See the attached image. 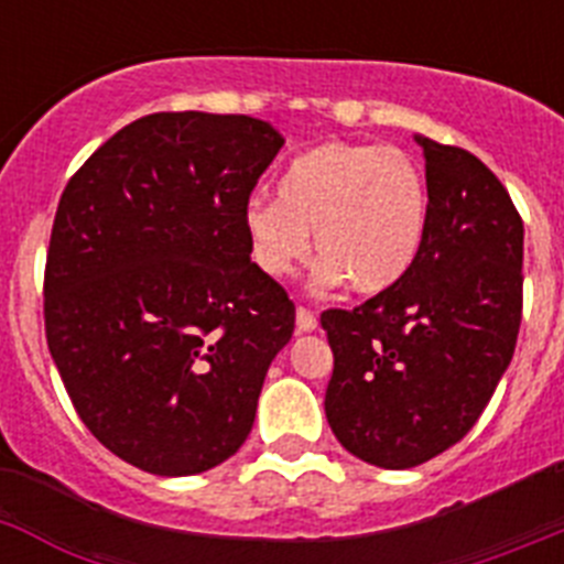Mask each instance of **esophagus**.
Instances as JSON below:
<instances>
[{
	"label": "esophagus",
	"mask_w": 564,
	"mask_h": 564,
	"mask_svg": "<svg viewBox=\"0 0 564 564\" xmlns=\"http://www.w3.org/2000/svg\"><path fill=\"white\" fill-rule=\"evenodd\" d=\"M316 325H318L316 313H313L311 307L299 305L296 307V330L299 333H313V330H316Z\"/></svg>",
	"instance_id": "esophagus-1"
}]
</instances>
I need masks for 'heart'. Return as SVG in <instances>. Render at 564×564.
<instances>
[{
	"mask_svg": "<svg viewBox=\"0 0 564 564\" xmlns=\"http://www.w3.org/2000/svg\"><path fill=\"white\" fill-rule=\"evenodd\" d=\"M430 223V186L412 154L376 143L327 141L299 154L279 181L276 200H251V257L285 276L311 251L318 282L356 293L387 291L410 271Z\"/></svg>",
	"mask_w": 564,
	"mask_h": 564,
	"instance_id": "obj_1",
	"label": "heart"
}]
</instances>
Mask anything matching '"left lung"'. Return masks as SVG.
I'll list each match as a JSON object with an SVG mask.
<instances>
[{
  "instance_id": "left-lung-1",
  "label": "left lung",
  "mask_w": 564,
  "mask_h": 564,
  "mask_svg": "<svg viewBox=\"0 0 564 564\" xmlns=\"http://www.w3.org/2000/svg\"><path fill=\"white\" fill-rule=\"evenodd\" d=\"M415 141L430 186L415 262L364 305L322 313L327 423L381 468L421 466L475 426L522 322V217L506 186L466 149Z\"/></svg>"
}]
</instances>
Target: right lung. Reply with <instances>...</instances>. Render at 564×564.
I'll use <instances>...</instances> for the list:
<instances>
[{
  "label": "right lung",
  "instance_id": "add662e5",
  "mask_svg": "<svg viewBox=\"0 0 564 564\" xmlns=\"http://www.w3.org/2000/svg\"><path fill=\"white\" fill-rule=\"evenodd\" d=\"M282 143L251 115H143L62 192L44 265L50 356L84 426L149 475L228 460L291 341L296 307L246 234Z\"/></svg>",
  "mask_w": 564,
  "mask_h": 564
}]
</instances>
